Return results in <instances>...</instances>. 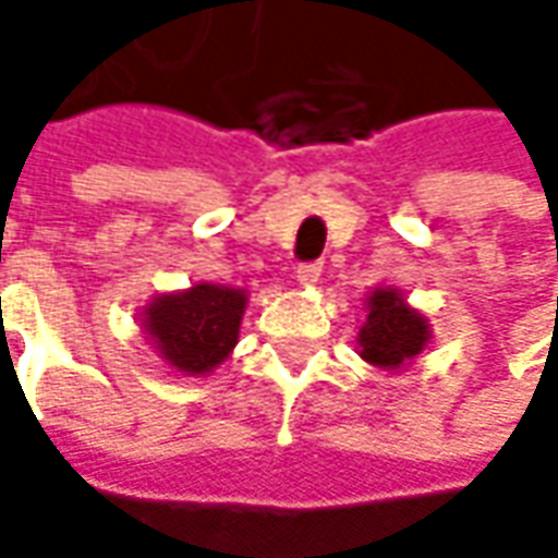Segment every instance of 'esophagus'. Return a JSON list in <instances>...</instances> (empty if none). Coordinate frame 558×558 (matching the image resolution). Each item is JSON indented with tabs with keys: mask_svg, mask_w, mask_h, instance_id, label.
Instances as JSON below:
<instances>
[{
	"mask_svg": "<svg viewBox=\"0 0 558 558\" xmlns=\"http://www.w3.org/2000/svg\"><path fill=\"white\" fill-rule=\"evenodd\" d=\"M319 276H323V264H319V260H311V264H301V267H298V282H301V286H316Z\"/></svg>",
	"mask_w": 558,
	"mask_h": 558,
	"instance_id": "34e87169",
	"label": "esophagus"
}]
</instances>
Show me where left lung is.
Here are the masks:
<instances>
[{"instance_id": "1", "label": "left lung", "mask_w": 558, "mask_h": 558, "mask_svg": "<svg viewBox=\"0 0 558 558\" xmlns=\"http://www.w3.org/2000/svg\"><path fill=\"white\" fill-rule=\"evenodd\" d=\"M425 341H428L425 316L410 311L397 291H373L366 326L360 329V354L366 363L395 369L403 360L416 356Z\"/></svg>"}]
</instances>
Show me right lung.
I'll return each instance as SVG.
<instances>
[{
	"label": "right lung",
	"mask_w": 558,
	"mask_h": 558,
	"mask_svg": "<svg viewBox=\"0 0 558 558\" xmlns=\"http://www.w3.org/2000/svg\"><path fill=\"white\" fill-rule=\"evenodd\" d=\"M245 301V291L207 282L183 294H163L145 311V332L170 366L202 375L235 348Z\"/></svg>",
	"instance_id": "right-lung-1"
}]
</instances>
